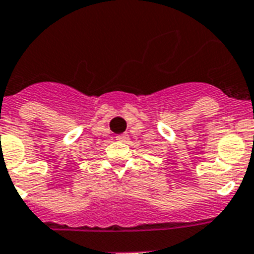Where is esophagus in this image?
Here are the masks:
<instances>
[{"label":"esophagus","instance_id":"34e87169","mask_svg":"<svg viewBox=\"0 0 254 254\" xmlns=\"http://www.w3.org/2000/svg\"><path fill=\"white\" fill-rule=\"evenodd\" d=\"M116 139L120 142H127V139H129V135H127V134H121V135H117Z\"/></svg>","mask_w":254,"mask_h":254}]
</instances>
